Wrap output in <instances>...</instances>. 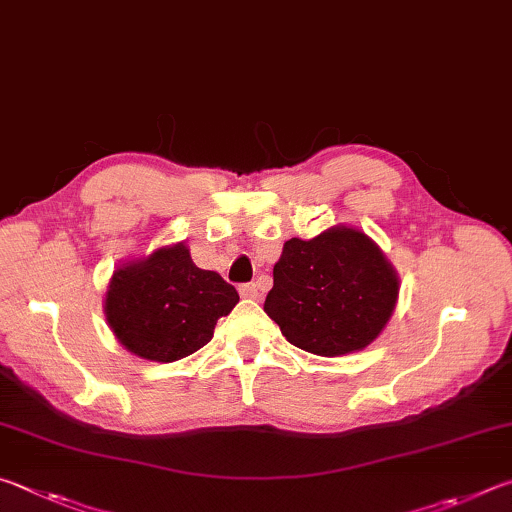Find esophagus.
<instances>
[{
  "label": "esophagus",
  "instance_id": "obj_1",
  "mask_svg": "<svg viewBox=\"0 0 512 512\" xmlns=\"http://www.w3.org/2000/svg\"><path fill=\"white\" fill-rule=\"evenodd\" d=\"M240 297L242 299H258V297H261V288H258L256 283L240 285Z\"/></svg>",
  "mask_w": 512,
  "mask_h": 512
}]
</instances>
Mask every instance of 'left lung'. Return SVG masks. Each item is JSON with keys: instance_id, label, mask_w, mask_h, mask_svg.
I'll use <instances>...</instances> for the list:
<instances>
[{"instance_id": "1", "label": "left lung", "mask_w": 512, "mask_h": 512, "mask_svg": "<svg viewBox=\"0 0 512 512\" xmlns=\"http://www.w3.org/2000/svg\"><path fill=\"white\" fill-rule=\"evenodd\" d=\"M398 294L382 249L357 227L335 224L310 240H285L265 312L301 351L337 357L378 339Z\"/></svg>"}]
</instances>
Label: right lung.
Here are the masks:
<instances>
[{"mask_svg":"<svg viewBox=\"0 0 512 512\" xmlns=\"http://www.w3.org/2000/svg\"><path fill=\"white\" fill-rule=\"evenodd\" d=\"M238 292L218 272L200 270L184 242L119 265L107 283V326L132 355L177 362L211 342Z\"/></svg>","mask_w":512,"mask_h":512,"instance_id":"right-lung-1","label":"right lung"}]
</instances>
